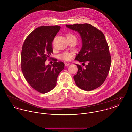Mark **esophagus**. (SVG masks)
<instances>
[{"label": "esophagus", "instance_id": "esophagus-1", "mask_svg": "<svg viewBox=\"0 0 132 132\" xmlns=\"http://www.w3.org/2000/svg\"><path fill=\"white\" fill-rule=\"evenodd\" d=\"M70 65V63L69 62H66V63H65V66H68Z\"/></svg>", "mask_w": 132, "mask_h": 132}]
</instances>
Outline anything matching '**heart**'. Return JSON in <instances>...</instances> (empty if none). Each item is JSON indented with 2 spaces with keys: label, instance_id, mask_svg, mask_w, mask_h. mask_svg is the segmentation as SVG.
I'll return each instance as SVG.
<instances>
[{
  "label": "heart",
  "instance_id": "obj_1",
  "mask_svg": "<svg viewBox=\"0 0 132 132\" xmlns=\"http://www.w3.org/2000/svg\"><path fill=\"white\" fill-rule=\"evenodd\" d=\"M74 36L72 34H68L67 36V38L69 37H74ZM73 55V52H64L60 55V58L62 59L65 60H70L72 59Z\"/></svg>",
  "mask_w": 132,
  "mask_h": 132
}]
</instances>
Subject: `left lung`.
Listing matches in <instances>:
<instances>
[{
    "label": "left lung",
    "mask_w": 132,
    "mask_h": 132,
    "mask_svg": "<svg viewBox=\"0 0 132 132\" xmlns=\"http://www.w3.org/2000/svg\"><path fill=\"white\" fill-rule=\"evenodd\" d=\"M66 26L77 31L82 38V48L75 59L81 62H88L85 68L75 64L78 69L77 74L74 76L76 86L86 91L98 88L106 78L111 60L104 34L88 24Z\"/></svg>",
    "instance_id": "left-lung-1"
}]
</instances>
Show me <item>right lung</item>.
<instances>
[{
  "label": "right lung",
  "mask_w": 132,
  "mask_h": 132,
  "mask_svg": "<svg viewBox=\"0 0 132 132\" xmlns=\"http://www.w3.org/2000/svg\"><path fill=\"white\" fill-rule=\"evenodd\" d=\"M60 29L57 25L39 27L27 37L23 45L21 62L23 75L32 88L42 94L55 87L58 76L64 68L61 61L45 65L53 52L52 42Z\"/></svg>",
  "instance_id": "1"
}]
</instances>
